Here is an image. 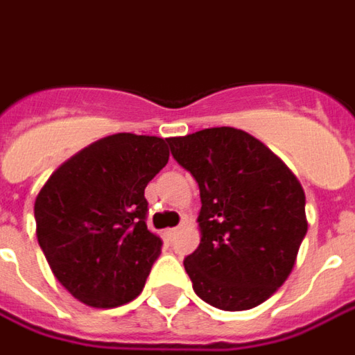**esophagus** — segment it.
<instances>
[{
	"label": "esophagus",
	"instance_id": "obj_1",
	"mask_svg": "<svg viewBox=\"0 0 355 355\" xmlns=\"http://www.w3.org/2000/svg\"><path fill=\"white\" fill-rule=\"evenodd\" d=\"M164 236L168 239H173L175 236H178V228H168L166 232H164Z\"/></svg>",
	"mask_w": 355,
	"mask_h": 355
}]
</instances>
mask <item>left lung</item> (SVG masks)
Returning <instances> with one entry per match:
<instances>
[{"mask_svg":"<svg viewBox=\"0 0 355 355\" xmlns=\"http://www.w3.org/2000/svg\"><path fill=\"white\" fill-rule=\"evenodd\" d=\"M201 191V243L183 265L195 294L224 311H245L284 284L307 234L305 193L259 139L210 127L168 139Z\"/></svg>","mask_w":355,"mask_h":355,"instance_id":"left-lung-1","label":"left lung"}]
</instances>
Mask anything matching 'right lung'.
Returning <instances> with one entry per match:
<instances>
[{
  "instance_id": "obj_1",
  "label": "right lung",
  "mask_w": 355,
  "mask_h": 355,
  "mask_svg": "<svg viewBox=\"0 0 355 355\" xmlns=\"http://www.w3.org/2000/svg\"><path fill=\"white\" fill-rule=\"evenodd\" d=\"M168 139L104 137L51 173L34 202L36 238L60 284L90 307L143 292L162 239L146 228L145 187L168 164Z\"/></svg>"
}]
</instances>
